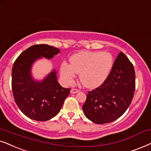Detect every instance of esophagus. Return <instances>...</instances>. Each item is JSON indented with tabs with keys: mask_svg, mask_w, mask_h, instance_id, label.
Listing matches in <instances>:
<instances>
[{
	"mask_svg": "<svg viewBox=\"0 0 151 151\" xmlns=\"http://www.w3.org/2000/svg\"><path fill=\"white\" fill-rule=\"evenodd\" d=\"M79 90H77V89H74V88H73V89H72L71 90H70V93L71 94H76L77 93V92H79Z\"/></svg>",
	"mask_w": 151,
	"mask_h": 151,
	"instance_id": "34e87169",
	"label": "esophagus"
}]
</instances>
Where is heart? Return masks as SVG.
I'll return each instance as SVG.
<instances>
[{
	"instance_id": "obj_1",
	"label": "heart",
	"mask_w": 151,
	"mask_h": 151,
	"mask_svg": "<svg viewBox=\"0 0 151 151\" xmlns=\"http://www.w3.org/2000/svg\"><path fill=\"white\" fill-rule=\"evenodd\" d=\"M70 63L62 62L60 72L64 82L71 83L76 73L79 74L82 85L88 88L101 86L112 69V57L108 52L83 51L72 55Z\"/></svg>"
}]
</instances>
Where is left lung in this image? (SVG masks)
Segmentation results:
<instances>
[{"mask_svg": "<svg viewBox=\"0 0 151 151\" xmlns=\"http://www.w3.org/2000/svg\"><path fill=\"white\" fill-rule=\"evenodd\" d=\"M134 90V67L123 52H120L104 83L88 92L82 107L84 114L97 124L114 122L129 107Z\"/></svg>", "mask_w": 151, "mask_h": 151, "instance_id": "left-lung-1", "label": "left lung"}]
</instances>
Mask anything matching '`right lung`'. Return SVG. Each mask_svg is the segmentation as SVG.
Here are the masks:
<instances>
[{"instance_id": "right-lung-1", "label": "right lung", "mask_w": 151, "mask_h": 151, "mask_svg": "<svg viewBox=\"0 0 151 151\" xmlns=\"http://www.w3.org/2000/svg\"><path fill=\"white\" fill-rule=\"evenodd\" d=\"M59 53L60 50L53 46L35 45L22 52L14 63V98L21 111L29 119L39 122L52 119L59 113L70 94V88H63L58 83L55 69L41 81L35 79L32 74V65L37 60L51 59Z\"/></svg>"}]
</instances>
